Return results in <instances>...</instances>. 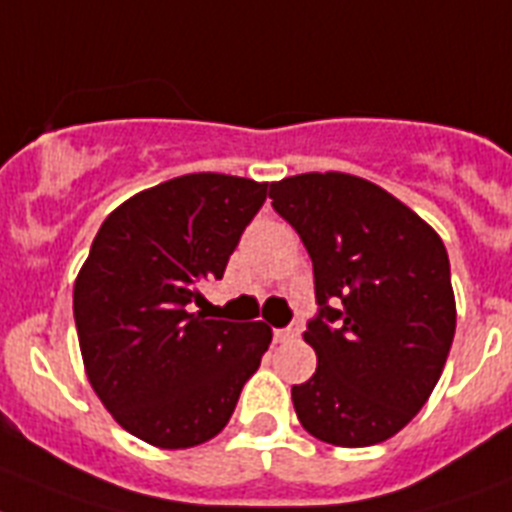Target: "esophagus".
Returning <instances> with one entry per match:
<instances>
[{
  "mask_svg": "<svg viewBox=\"0 0 512 512\" xmlns=\"http://www.w3.org/2000/svg\"><path fill=\"white\" fill-rule=\"evenodd\" d=\"M298 335H301V324H290V327L285 329H277V332H274V340L287 342V340H295Z\"/></svg>",
  "mask_w": 512,
  "mask_h": 512,
  "instance_id": "obj_1",
  "label": "esophagus"
}]
</instances>
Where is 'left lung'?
I'll list each match as a JSON object with an SVG mask.
<instances>
[{
    "label": "left lung",
    "instance_id": "1",
    "mask_svg": "<svg viewBox=\"0 0 512 512\" xmlns=\"http://www.w3.org/2000/svg\"><path fill=\"white\" fill-rule=\"evenodd\" d=\"M269 198L314 261L322 306L303 332L316 371L293 387L298 421L335 447L395 437L424 408L453 345L445 243L403 201L348 172L285 177Z\"/></svg>",
    "mask_w": 512,
    "mask_h": 512
}]
</instances>
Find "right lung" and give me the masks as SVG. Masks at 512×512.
<instances>
[{
  "instance_id": "add662e5",
  "label": "right lung",
  "mask_w": 512,
  "mask_h": 512,
  "mask_svg": "<svg viewBox=\"0 0 512 512\" xmlns=\"http://www.w3.org/2000/svg\"><path fill=\"white\" fill-rule=\"evenodd\" d=\"M266 185L193 172L130 196L104 219L73 290L86 377L117 424L162 450L217 437L272 342L264 322L190 311L222 280Z\"/></svg>"
}]
</instances>
